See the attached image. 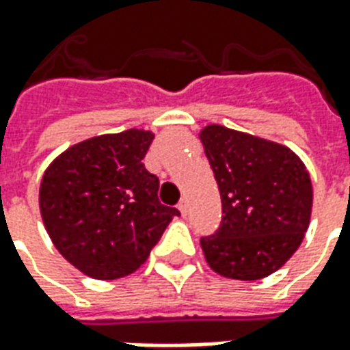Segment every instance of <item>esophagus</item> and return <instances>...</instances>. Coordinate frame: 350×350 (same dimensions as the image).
<instances>
[{
  "label": "esophagus",
  "mask_w": 350,
  "mask_h": 350,
  "mask_svg": "<svg viewBox=\"0 0 350 350\" xmlns=\"http://www.w3.org/2000/svg\"><path fill=\"white\" fill-rule=\"evenodd\" d=\"M178 210L182 212V215H187V212H189V206H187V200H185V198H182V200H180V204H178Z\"/></svg>",
  "instance_id": "esophagus-1"
}]
</instances>
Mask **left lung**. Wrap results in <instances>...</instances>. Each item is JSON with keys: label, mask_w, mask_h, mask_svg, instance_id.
Segmentation results:
<instances>
[{"label": "left lung", "mask_w": 350, "mask_h": 350, "mask_svg": "<svg viewBox=\"0 0 350 350\" xmlns=\"http://www.w3.org/2000/svg\"><path fill=\"white\" fill-rule=\"evenodd\" d=\"M200 140L223 202L219 228L200 238L206 262L223 278H266L293 257L309 227L308 168L286 146L223 125H206Z\"/></svg>", "instance_id": "1"}]
</instances>
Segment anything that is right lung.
<instances>
[{"label": "right lung", "mask_w": 350, "mask_h": 350, "mask_svg": "<svg viewBox=\"0 0 350 350\" xmlns=\"http://www.w3.org/2000/svg\"><path fill=\"white\" fill-rule=\"evenodd\" d=\"M152 140L144 129L88 138L44 170L42 223L56 250L90 278L110 281L138 270L180 215L161 204L159 178L142 163Z\"/></svg>", "instance_id": "1"}]
</instances>
